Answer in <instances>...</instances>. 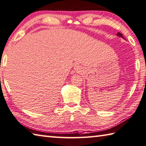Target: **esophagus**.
<instances>
[{"label": "esophagus", "instance_id": "34e87169", "mask_svg": "<svg viewBox=\"0 0 146 146\" xmlns=\"http://www.w3.org/2000/svg\"><path fill=\"white\" fill-rule=\"evenodd\" d=\"M77 67H78V66H77Z\"/></svg>", "mask_w": 146, "mask_h": 146}]
</instances>
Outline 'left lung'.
Segmentation results:
<instances>
[{
	"mask_svg": "<svg viewBox=\"0 0 146 146\" xmlns=\"http://www.w3.org/2000/svg\"><path fill=\"white\" fill-rule=\"evenodd\" d=\"M117 35L118 36H119V37H121V38H124V37L123 36V35H122L121 33H117Z\"/></svg>",
	"mask_w": 146,
	"mask_h": 146,
	"instance_id": "1",
	"label": "left lung"
}]
</instances>
